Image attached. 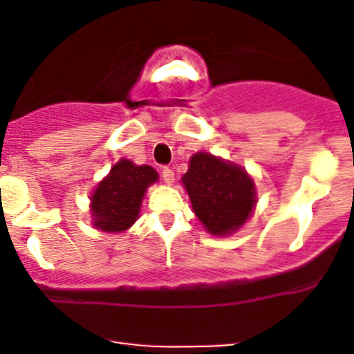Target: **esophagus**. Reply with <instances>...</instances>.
Here are the masks:
<instances>
[{"mask_svg":"<svg viewBox=\"0 0 354 354\" xmlns=\"http://www.w3.org/2000/svg\"><path fill=\"white\" fill-rule=\"evenodd\" d=\"M162 180H164V183L173 185L174 183L173 169H169V167H162Z\"/></svg>","mask_w":354,"mask_h":354,"instance_id":"34e87169","label":"esophagus"}]
</instances>
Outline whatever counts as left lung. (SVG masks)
Here are the masks:
<instances>
[{
    "label": "left lung",
    "instance_id": "left-lung-1",
    "mask_svg": "<svg viewBox=\"0 0 354 354\" xmlns=\"http://www.w3.org/2000/svg\"><path fill=\"white\" fill-rule=\"evenodd\" d=\"M200 223L214 236H227L252 216L257 203L255 183L241 166L197 152L181 178Z\"/></svg>",
    "mask_w": 354,
    "mask_h": 354
}]
</instances>
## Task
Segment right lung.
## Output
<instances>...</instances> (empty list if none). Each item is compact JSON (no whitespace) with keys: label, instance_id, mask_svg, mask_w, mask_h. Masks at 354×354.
Returning a JSON list of instances; mask_svg holds the SVG:
<instances>
[{"label":"right lung","instance_id":"1","mask_svg":"<svg viewBox=\"0 0 354 354\" xmlns=\"http://www.w3.org/2000/svg\"><path fill=\"white\" fill-rule=\"evenodd\" d=\"M159 180L154 167L120 159L91 195L92 226L106 233H123L138 219L142 200Z\"/></svg>","mask_w":354,"mask_h":354}]
</instances>
